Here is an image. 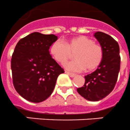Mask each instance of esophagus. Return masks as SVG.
<instances>
[{
  "label": "esophagus",
  "instance_id": "1",
  "mask_svg": "<svg viewBox=\"0 0 130 130\" xmlns=\"http://www.w3.org/2000/svg\"><path fill=\"white\" fill-rule=\"evenodd\" d=\"M65 73H67L71 77H75V74H74V73H72L68 72V71H65Z\"/></svg>",
  "mask_w": 130,
  "mask_h": 130
}]
</instances>
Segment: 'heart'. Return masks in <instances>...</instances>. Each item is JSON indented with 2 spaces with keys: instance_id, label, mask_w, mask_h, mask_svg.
Masks as SVG:
<instances>
[{
  "instance_id": "b5f03b06",
  "label": "heart",
  "mask_w": 130,
  "mask_h": 130,
  "mask_svg": "<svg viewBox=\"0 0 130 130\" xmlns=\"http://www.w3.org/2000/svg\"><path fill=\"white\" fill-rule=\"evenodd\" d=\"M74 54L75 60L65 63L66 69L73 71L85 69L92 71L102 63L104 55L103 48L99 43L85 35L71 38L65 43L57 41L51 47V54L58 63L63 64Z\"/></svg>"
}]
</instances>
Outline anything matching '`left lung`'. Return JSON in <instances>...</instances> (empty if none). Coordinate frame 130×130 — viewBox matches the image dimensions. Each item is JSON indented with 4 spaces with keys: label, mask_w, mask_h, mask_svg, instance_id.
<instances>
[{
    "label": "left lung",
    "mask_w": 130,
    "mask_h": 130,
    "mask_svg": "<svg viewBox=\"0 0 130 130\" xmlns=\"http://www.w3.org/2000/svg\"><path fill=\"white\" fill-rule=\"evenodd\" d=\"M95 37L103 48V59L98 68L85 76L83 87L77 91L82 97L91 102L102 100L114 88L120 69V47L118 42L102 32H96Z\"/></svg>",
    "instance_id": "obj_1"
}]
</instances>
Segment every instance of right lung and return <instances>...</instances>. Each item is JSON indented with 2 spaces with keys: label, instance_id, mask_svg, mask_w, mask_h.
I'll list each match as a JSON object with an SVG mask.
<instances>
[{
  "label": "right lung",
  "instance_id": "1",
  "mask_svg": "<svg viewBox=\"0 0 130 130\" xmlns=\"http://www.w3.org/2000/svg\"><path fill=\"white\" fill-rule=\"evenodd\" d=\"M57 40L55 35L35 32L21 39L14 48L11 59L14 87L29 102L39 103L47 100L58 76L65 72L48 51Z\"/></svg>",
  "mask_w": 130,
  "mask_h": 130
}]
</instances>
